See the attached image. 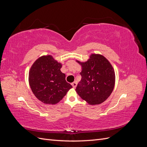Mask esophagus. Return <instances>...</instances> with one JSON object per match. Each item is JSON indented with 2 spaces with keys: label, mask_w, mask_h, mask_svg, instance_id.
<instances>
[{
  "label": "esophagus",
  "mask_w": 147,
  "mask_h": 147,
  "mask_svg": "<svg viewBox=\"0 0 147 147\" xmlns=\"http://www.w3.org/2000/svg\"><path fill=\"white\" fill-rule=\"evenodd\" d=\"M77 83L76 82H74L72 83V86H73L74 88H75L77 87Z\"/></svg>",
  "instance_id": "34e87169"
}]
</instances>
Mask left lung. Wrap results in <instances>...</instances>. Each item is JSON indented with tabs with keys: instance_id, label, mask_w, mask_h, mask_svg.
Wrapping results in <instances>:
<instances>
[{
	"instance_id": "left-lung-1",
	"label": "left lung",
	"mask_w": 147,
	"mask_h": 147,
	"mask_svg": "<svg viewBox=\"0 0 147 147\" xmlns=\"http://www.w3.org/2000/svg\"><path fill=\"white\" fill-rule=\"evenodd\" d=\"M82 66L81 81L76 92L89 105H98L109 98L113 90L115 74L112 65L103 55L92 53L85 62L76 60Z\"/></svg>"
}]
</instances>
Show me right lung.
<instances>
[{
    "mask_svg": "<svg viewBox=\"0 0 147 147\" xmlns=\"http://www.w3.org/2000/svg\"><path fill=\"white\" fill-rule=\"evenodd\" d=\"M62 64L51 55L42 56L35 61L29 72V83L35 96L43 103L54 105L65 96L72 85L61 71Z\"/></svg>",
    "mask_w": 147,
    "mask_h": 147,
    "instance_id": "right-lung-1",
    "label": "right lung"
}]
</instances>
